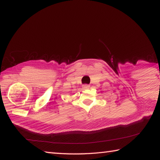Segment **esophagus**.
I'll use <instances>...</instances> for the list:
<instances>
[{"label":"esophagus","instance_id":"1","mask_svg":"<svg viewBox=\"0 0 160 160\" xmlns=\"http://www.w3.org/2000/svg\"><path fill=\"white\" fill-rule=\"evenodd\" d=\"M90 85H83V87H82V88L84 89V90H86V89H89L90 88Z\"/></svg>","mask_w":160,"mask_h":160}]
</instances>
